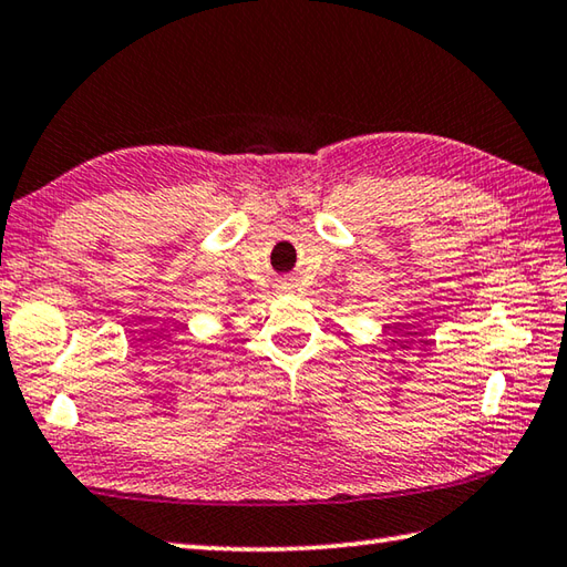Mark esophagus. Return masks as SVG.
Returning a JSON list of instances; mask_svg holds the SVG:
<instances>
[{
    "label": "esophagus",
    "instance_id": "1",
    "mask_svg": "<svg viewBox=\"0 0 567 567\" xmlns=\"http://www.w3.org/2000/svg\"><path fill=\"white\" fill-rule=\"evenodd\" d=\"M277 287H282V290H290V287H292V280H280V285H277Z\"/></svg>",
    "mask_w": 567,
    "mask_h": 567
}]
</instances>
